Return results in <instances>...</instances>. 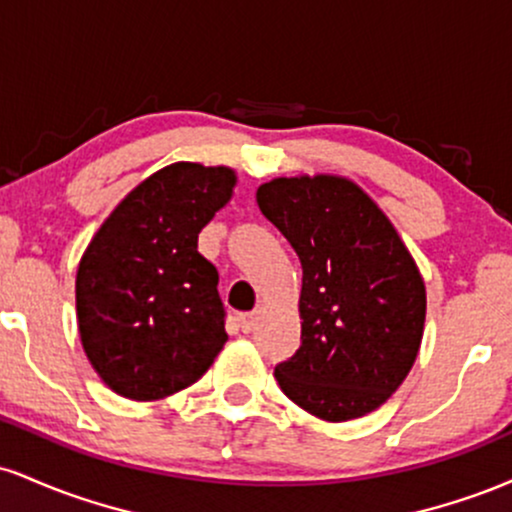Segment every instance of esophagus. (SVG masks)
<instances>
[{
  "instance_id": "esophagus-1",
  "label": "esophagus",
  "mask_w": 512,
  "mask_h": 512,
  "mask_svg": "<svg viewBox=\"0 0 512 512\" xmlns=\"http://www.w3.org/2000/svg\"><path fill=\"white\" fill-rule=\"evenodd\" d=\"M257 320H260V310H252V313H243V315L238 317L240 330H243V332H252V330H255Z\"/></svg>"
}]
</instances>
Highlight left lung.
Masks as SVG:
<instances>
[{
    "label": "left lung",
    "instance_id": "obj_1",
    "mask_svg": "<svg viewBox=\"0 0 512 512\" xmlns=\"http://www.w3.org/2000/svg\"><path fill=\"white\" fill-rule=\"evenodd\" d=\"M257 204L303 267L301 346L274 368L276 383L317 419L370 414L419 354V267L378 204L346 178H276L260 185Z\"/></svg>",
    "mask_w": 512,
    "mask_h": 512
}]
</instances>
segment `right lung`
Masks as SVG:
<instances>
[{
    "label": "right lung",
    "mask_w": 512,
    "mask_h": 512,
    "mask_svg": "<svg viewBox=\"0 0 512 512\" xmlns=\"http://www.w3.org/2000/svg\"><path fill=\"white\" fill-rule=\"evenodd\" d=\"M236 173L173 163L98 228L76 272L84 351L103 383L137 402L185 390L226 344L219 272L197 238L233 195Z\"/></svg>",
    "instance_id": "obj_1"
}]
</instances>
